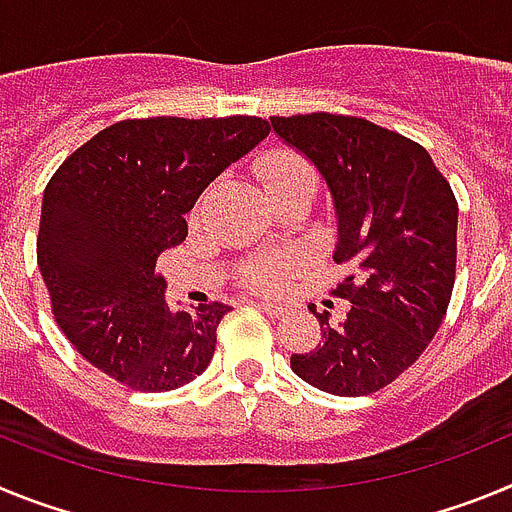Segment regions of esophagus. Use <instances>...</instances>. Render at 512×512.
<instances>
[{
  "mask_svg": "<svg viewBox=\"0 0 512 512\" xmlns=\"http://www.w3.org/2000/svg\"><path fill=\"white\" fill-rule=\"evenodd\" d=\"M256 307H261V310H264L266 315H271V318H284V315H287V307L277 305V302L271 300H256Z\"/></svg>",
  "mask_w": 512,
  "mask_h": 512,
  "instance_id": "obj_1",
  "label": "esophagus"
}]
</instances>
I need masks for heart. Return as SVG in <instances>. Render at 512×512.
I'll list each match as a JSON object with an SVG mask.
<instances>
[{
  "instance_id": "b5f03b06",
  "label": "heart",
  "mask_w": 512,
  "mask_h": 512,
  "mask_svg": "<svg viewBox=\"0 0 512 512\" xmlns=\"http://www.w3.org/2000/svg\"><path fill=\"white\" fill-rule=\"evenodd\" d=\"M261 174H264L266 189H269L274 187V184L295 179V176L312 174V171L300 156H295V153L277 151L264 158ZM287 271H289V264L284 259H266V261H259V264H253L251 269L246 271V279L248 284H253V287H259V289H277L279 284H282V279L287 277Z\"/></svg>"
}]
</instances>
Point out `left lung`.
I'll list each match as a JSON object with an SVG mask.
<instances>
[{
    "label": "left lung",
    "mask_w": 512,
    "mask_h": 512,
    "mask_svg": "<svg viewBox=\"0 0 512 512\" xmlns=\"http://www.w3.org/2000/svg\"><path fill=\"white\" fill-rule=\"evenodd\" d=\"M310 161L336 215L333 261L351 269L336 295L341 323L320 320V343L292 354V372L338 397L372 395L415 364L436 336L454 289L459 207L423 146L361 117H269Z\"/></svg>",
    "instance_id": "left-lung-1"
}]
</instances>
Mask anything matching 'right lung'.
I'll return each mask as SVG.
<instances>
[{
    "label": "right lung",
    "instance_id": "add662e5",
    "mask_svg": "<svg viewBox=\"0 0 512 512\" xmlns=\"http://www.w3.org/2000/svg\"><path fill=\"white\" fill-rule=\"evenodd\" d=\"M269 135L261 117H148L104 128L43 194L38 269L53 315L99 372L138 392L200 377L230 305L169 310L158 256L207 184Z\"/></svg>",
    "mask_w": 512,
    "mask_h": 512
}]
</instances>
